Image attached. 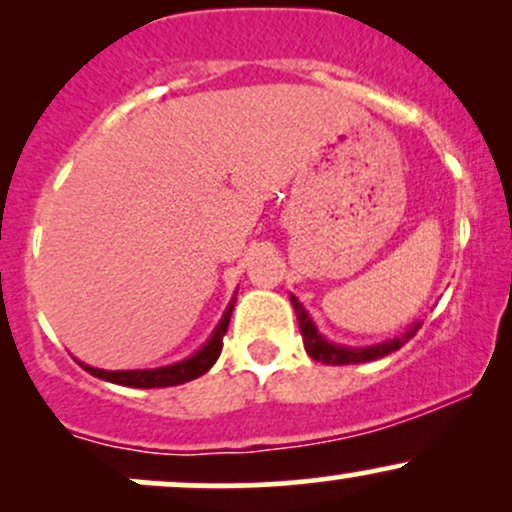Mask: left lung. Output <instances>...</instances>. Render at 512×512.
<instances>
[{
  "mask_svg": "<svg viewBox=\"0 0 512 512\" xmlns=\"http://www.w3.org/2000/svg\"><path fill=\"white\" fill-rule=\"evenodd\" d=\"M291 305H293V310H296V317H298V330H301V334H303L305 354H308L310 358H315V361L325 363V366L368 363V361H375V358H383L387 354H392V351L402 349V346L407 344L409 339L416 334V330L421 327V322H414V325H411L407 332L399 334V337H392V339H387V342H380L373 346H344V344L330 342V339L322 337V334L317 332V325L313 322V317H310L308 310L303 308V303L298 301L293 293H291Z\"/></svg>",
  "mask_w": 512,
  "mask_h": 512,
  "instance_id": "8db88e82",
  "label": "left lung"
}]
</instances>
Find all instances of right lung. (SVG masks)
I'll return each instance as SVG.
<instances>
[{"label": "right lung", "instance_id": "obj_1", "mask_svg": "<svg viewBox=\"0 0 512 512\" xmlns=\"http://www.w3.org/2000/svg\"><path fill=\"white\" fill-rule=\"evenodd\" d=\"M233 305H236V296L231 298L226 313H223L219 325L214 327V332H211L207 344H204L202 349H197L192 356L182 358L178 363H170V366H158V368H142V370H103V368L86 366V363L81 361L79 366L84 368L86 373L96 375V378L108 380V383L125 385V387H144V390H149V387H173V385L190 383V380H195L199 375L207 373V370L216 363V358H219L223 349V334H226L228 322H231Z\"/></svg>", "mask_w": 512, "mask_h": 512}]
</instances>
